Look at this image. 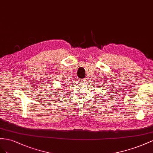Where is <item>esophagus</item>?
<instances>
[{
	"label": "esophagus",
	"mask_w": 153,
	"mask_h": 153,
	"mask_svg": "<svg viewBox=\"0 0 153 153\" xmlns=\"http://www.w3.org/2000/svg\"><path fill=\"white\" fill-rule=\"evenodd\" d=\"M79 82H81V83H85V82H86V79H80L79 80Z\"/></svg>",
	"instance_id": "34e87169"
}]
</instances>
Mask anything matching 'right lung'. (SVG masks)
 Masks as SVG:
<instances>
[{"instance_id":"right-lung-1","label":"right lung","mask_w":153,"mask_h":153,"mask_svg":"<svg viewBox=\"0 0 153 153\" xmlns=\"http://www.w3.org/2000/svg\"><path fill=\"white\" fill-rule=\"evenodd\" d=\"M63 88H64V87H63Z\"/></svg>"}]
</instances>
